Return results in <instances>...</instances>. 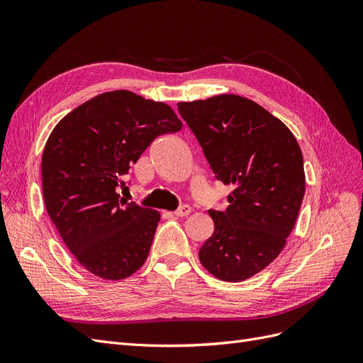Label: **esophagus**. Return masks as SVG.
Returning a JSON list of instances; mask_svg holds the SVG:
<instances>
[{
  "mask_svg": "<svg viewBox=\"0 0 363 363\" xmlns=\"http://www.w3.org/2000/svg\"><path fill=\"white\" fill-rule=\"evenodd\" d=\"M189 213H191V207L188 204H183L177 208V211H174L175 216H188Z\"/></svg>",
  "mask_w": 363,
  "mask_h": 363,
  "instance_id": "esophagus-1",
  "label": "esophagus"
}]
</instances>
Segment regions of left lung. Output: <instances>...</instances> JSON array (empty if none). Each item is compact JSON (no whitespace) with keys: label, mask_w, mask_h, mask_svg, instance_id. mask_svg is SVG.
Wrapping results in <instances>:
<instances>
[{"label":"left lung","mask_w":363,"mask_h":363,"mask_svg":"<svg viewBox=\"0 0 363 363\" xmlns=\"http://www.w3.org/2000/svg\"><path fill=\"white\" fill-rule=\"evenodd\" d=\"M216 180L233 186L224 212L208 211L213 235L201 265L224 281L267 268L291 235L304 196L303 155L291 130L257 103L216 95L177 104Z\"/></svg>","instance_id":"left-lung-1"}]
</instances>
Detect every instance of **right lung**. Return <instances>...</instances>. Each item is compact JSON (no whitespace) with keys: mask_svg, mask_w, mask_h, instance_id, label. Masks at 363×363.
<instances>
[{"mask_svg":"<svg viewBox=\"0 0 363 363\" xmlns=\"http://www.w3.org/2000/svg\"><path fill=\"white\" fill-rule=\"evenodd\" d=\"M182 125L169 106L113 91L74 108L51 131L43 201L63 242L95 276L121 280L144 265L160 215L118 189L151 142Z\"/></svg>","mask_w":363,"mask_h":363,"instance_id":"add662e5","label":"right lung"}]
</instances>
